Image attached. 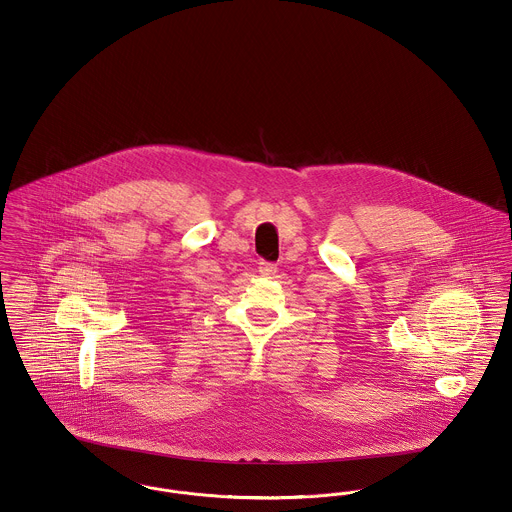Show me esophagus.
Here are the masks:
<instances>
[{"label": "esophagus", "mask_w": 512, "mask_h": 512, "mask_svg": "<svg viewBox=\"0 0 512 512\" xmlns=\"http://www.w3.org/2000/svg\"><path fill=\"white\" fill-rule=\"evenodd\" d=\"M276 270H278V267H276L274 263H268V261H261V263H259V274H261V276L270 278V276L276 274Z\"/></svg>", "instance_id": "34e87169"}]
</instances>
